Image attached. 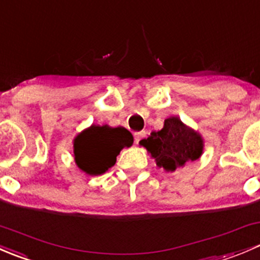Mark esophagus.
<instances>
[{"instance_id": "obj_1", "label": "esophagus", "mask_w": 260, "mask_h": 260, "mask_svg": "<svg viewBox=\"0 0 260 260\" xmlns=\"http://www.w3.org/2000/svg\"><path fill=\"white\" fill-rule=\"evenodd\" d=\"M146 137V132H137V133H135V140H136V143H138L140 142L141 140H143V138Z\"/></svg>"}]
</instances>
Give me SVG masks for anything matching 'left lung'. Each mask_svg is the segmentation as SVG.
Masks as SVG:
<instances>
[{"instance_id": "left-lung-1", "label": "left lung", "mask_w": 260, "mask_h": 260, "mask_svg": "<svg viewBox=\"0 0 260 260\" xmlns=\"http://www.w3.org/2000/svg\"><path fill=\"white\" fill-rule=\"evenodd\" d=\"M140 145L146 147L157 166L166 171H175L187 162L196 161L204 148L200 136L177 117L167 118L161 131L152 132Z\"/></svg>"}]
</instances>
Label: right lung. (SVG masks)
Returning <instances> with one entry per match:
<instances>
[{
    "mask_svg": "<svg viewBox=\"0 0 260 260\" xmlns=\"http://www.w3.org/2000/svg\"><path fill=\"white\" fill-rule=\"evenodd\" d=\"M132 143V135L125 128L91 125L75 138V162L88 175H101L114 166L120 149Z\"/></svg>",
    "mask_w": 260,
    "mask_h": 260,
    "instance_id": "1",
    "label": "right lung"
}]
</instances>
